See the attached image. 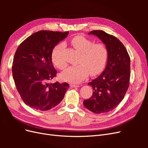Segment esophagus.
Wrapping results in <instances>:
<instances>
[{"label": "esophagus", "instance_id": "1", "mask_svg": "<svg viewBox=\"0 0 148 148\" xmlns=\"http://www.w3.org/2000/svg\"><path fill=\"white\" fill-rule=\"evenodd\" d=\"M70 86L71 88H76V87H79V85H78V84H75L71 83V84H70Z\"/></svg>", "mask_w": 148, "mask_h": 148}]
</instances>
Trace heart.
I'll return each mask as SVG.
<instances>
[{"label": "heart", "mask_w": 148, "mask_h": 148, "mask_svg": "<svg viewBox=\"0 0 148 148\" xmlns=\"http://www.w3.org/2000/svg\"><path fill=\"white\" fill-rule=\"evenodd\" d=\"M71 45L80 52L78 65L70 66L61 75L66 82L79 83L86 78L89 73L95 76L104 69L109 56V51L104 43H95L91 39L78 35L71 41ZM64 43L58 44L52 51V61L60 70H64L67 63L64 58Z\"/></svg>", "instance_id": "b5f03b06"}]
</instances>
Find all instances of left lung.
I'll return each instance as SVG.
<instances>
[{
	"mask_svg": "<svg viewBox=\"0 0 148 148\" xmlns=\"http://www.w3.org/2000/svg\"><path fill=\"white\" fill-rule=\"evenodd\" d=\"M104 42L109 51L105 70L88 83L93 88L92 96L84 100V107L96 114L108 112L123 100L129 86L130 58L122 42L102 30L91 31Z\"/></svg>",
	"mask_w": 148,
	"mask_h": 148,
	"instance_id": "8db88e82",
	"label": "left lung"
}]
</instances>
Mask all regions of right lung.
<instances>
[{"label":"right lung","instance_id":"right-lung-1","mask_svg":"<svg viewBox=\"0 0 148 148\" xmlns=\"http://www.w3.org/2000/svg\"><path fill=\"white\" fill-rule=\"evenodd\" d=\"M68 34L69 31H39L18 47L13 61L12 75L22 100L30 107L47 110L63 99L69 84L49 82L57 75L52 62V51Z\"/></svg>","mask_w":148,"mask_h":148}]
</instances>
